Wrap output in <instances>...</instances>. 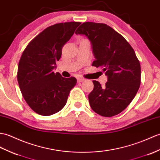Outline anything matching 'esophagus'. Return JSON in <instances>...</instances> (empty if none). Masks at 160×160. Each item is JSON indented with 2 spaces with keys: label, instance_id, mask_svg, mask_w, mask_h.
<instances>
[{
  "label": "esophagus",
  "instance_id": "1",
  "mask_svg": "<svg viewBox=\"0 0 160 160\" xmlns=\"http://www.w3.org/2000/svg\"><path fill=\"white\" fill-rule=\"evenodd\" d=\"M84 80H85V79L83 78H77L78 82H84Z\"/></svg>",
  "mask_w": 160,
  "mask_h": 160
}]
</instances>
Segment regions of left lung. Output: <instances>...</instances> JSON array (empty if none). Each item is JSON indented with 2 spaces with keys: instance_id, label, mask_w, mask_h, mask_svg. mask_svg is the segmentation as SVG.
<instances>
[{
  "instance_id": "1",
  "label": "left lung",
  "mask_w": 160,
  "mask_h": 160,
  "mask_svg": "<svg viewBox=\"0 0 160 160\" xmlns=\"http://www.w3.org/2000/svg\"><path fill=\"white\" fill-rule=\"evenodd\" d=\"M76 34L90 40L95 60L92 66L101 68L108 81L105 86L93 80L88 95L92 110L110 117L127 108L138 92L141 80L139 60L132 47L119 33L106 24L84 22Z\"/></svg>"
}]
</instances>
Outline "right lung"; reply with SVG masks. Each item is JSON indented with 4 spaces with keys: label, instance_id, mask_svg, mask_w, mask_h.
Masks as SVG:
<instances>
[{
    "label": "right lung",
    "instance_id": "obj_1",
    "mask_svg": "<svg viewBox=\"0 0 160 160\" xmlns=\"http://www.w3.org/2000/svg\"><path fill=\"white\" fill-rule=\"evenodd\" d=\"M80 24L71 22L50 26L31 41L22 52L17 79L26 102L36 113L50 116L61 110L76 84L74 77L63 78L53 69L63 46Z\"/></svg>",
    "mask_w": 160,
    "mask_h": 160
}]
</instances>
